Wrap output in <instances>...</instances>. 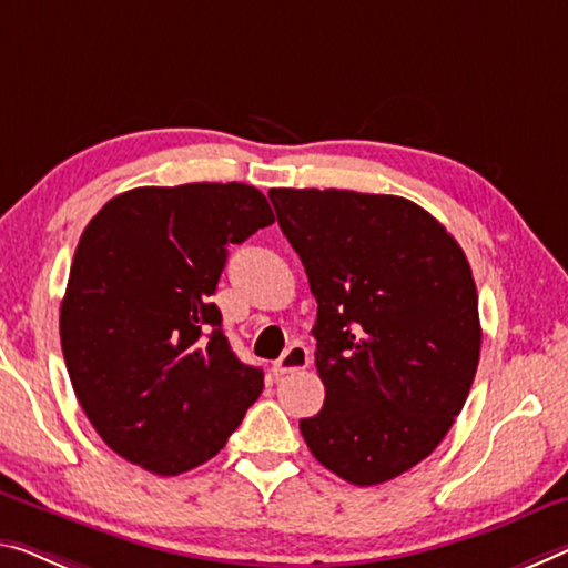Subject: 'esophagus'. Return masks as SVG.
Instances as JSON below:
<instances>
[{"label":"esophagus","instance_id":"1","mask_svg":"<svg viewBox=\"0 0 568 568\" xmlns=\"http://www.w3.org/2000/svg\"><path fill=\"white\" fill-rule=\"evenodd\" d=\"M310 351L304 347L302 343H294L284 351V355L278 357V361L272 365L274 375H286V373H294V371H304L310 365Z\"/></svg>","mask_w":568,"mask_h":568}]
</instances>
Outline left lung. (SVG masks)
Instances as JSON below:
<instances>
[{"label": "left lung", "instance_id": "left-lung-1", "mask_svg": "<svg viewBox=\"0 0 568 568\" xmlns=\"http://www.w3.org/2000/svg\"><path fill=\"white\" fill-rule=\"evenodd\" d=\"M268 197L317 300L325 404L300 432L329 473L388 483L439 447L467 400L483 343L473 268L406 197L314 187Z\"/></svg>", "mask_w": 568, "mask_h": 568}]
</instances>
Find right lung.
Returning <instances> with one entry per match:
<instances>
[{
  "instance_id": "1",
  "label": "right lung",
  "mask_w": 568,
  "mask_h": 568,
  "mask_svg": "<svg viewBox=\"0 0 568 568\" xmlns=\"http://www.w3.org/2000/svg\"><path fill=\"white\" fill-rule=\"evenodd\" d=\"M274 223L243 182L136 187L111 197L78 241L60 304L75 398L109 447L172 477L225 447L264 390L211 302L231 243Z\"/></svg>"
}]
</instances>
